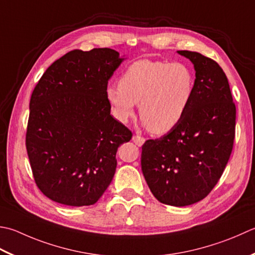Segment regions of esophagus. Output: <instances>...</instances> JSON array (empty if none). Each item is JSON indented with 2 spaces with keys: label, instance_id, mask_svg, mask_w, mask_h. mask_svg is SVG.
I'll use <instances>...</instances> for the list:
<instances>
[{
  "label": "esophagus",
  "instance_id": "34e87169",
  "mask_svg": "<svg viewBox=\"0 0 255 255\" xmlns=\"http://www.w3.org/2000/svg\"><path fill=\"white\" fill-rule=\"evenodd\" d=\"M132 141L136 143L138 147H141L144 142V138H142L141 136H138V134H134L132 137Z\"/></svg>",
  "mask_w": 255,
  "mask_h": 255
}]
</instances>
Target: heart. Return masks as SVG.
Masks as SVG:
<instances>
[{
  "mask_svg": "<svg viewBox=\"0 0 255 255\" xmlns=\"http://www.w3.org/2000/svg\"><path fill=\"white\" fill-rule=\"evenodd\" d=\"M118 84L106 89L114 116L126 123L139 104L144 126L154 134L167 133L182 122L196 93V77L188 65L148 58L129 65Z\"/></svg>",
  "mask_w": 255,
  "mask_h": 255,
  "instance_id": "b5f03b06",
  "label": "heart"
}]
</instances>
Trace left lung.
Returning <instances> with one entry per match:
<instances>
[{
  "label": "left lung",
  "mask_w": 255,
  "mask_h": 255,
  "mask_svg": "<svg viewBox=\"0 0 255 255\" xmlns=\"http://www.w3.org/2000/svg\"><path fill=\"white\" fill-rule=\"evenodd\" d=\"M196 71V93L178 126L143 143L141 169L161 203L186 207L206 198L221 178L232 152L236 105L223 69L213 59L178 51Z\"/></svg>",
  "instance_id": "left-lung-1"
}]
</instances>
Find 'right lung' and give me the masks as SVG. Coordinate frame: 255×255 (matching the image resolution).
<instances>
[{"label":"right lung","mask_w":255,"mask_h":255,"mask_svg":"<svg viewBox=\"0 0 255 255\" xmlns=\"http://www.w3.org/2000/svg\"><path fill=\"white\" fill-rule=\"evenodd\" d=\"M125 58L112 48L68 52L49 66L29 102L26 150L51 200L91 206L111 184L116 152L132 133L111 115L109 78Z\"/></svg>","instance_id":"obj_1"}]
</instances>
